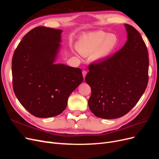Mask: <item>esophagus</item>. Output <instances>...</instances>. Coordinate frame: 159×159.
<instances>
[{"mask_svg":"<svg viewBox=\"0 0 159 159\" xmlns=\"http://www.w3.org/2000/svg\"><path fill=\"white\" fill-rule=\"evenodd\" d=\"M82 74H83V77H84V79L85 80V77L86 75V74H87V71H86L85 70H84L82 71Z\"/></svg>","mask_w":159,"mask_h":159,"instance_id":"1","label":"esophagus"}]
</instances>
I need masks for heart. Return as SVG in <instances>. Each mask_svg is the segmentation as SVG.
Instances as JSON below:
<instances>
[{"mask_svg": "<svg viewBox=\"0 0 159 159\" xmlns=\"http://www.w3.org/2000/svg\"><path fill=\"white\" fill-rule=\"evenodd\" d=\"M117 44V38L113 34L97 31L85 34L80 38L77 49L81 55L91 54L94 62L102 61L111 54Z\"/></svg>", "mask_w": 159, "mask_h": 159, "instance_id": "b5f03b06", "label": "heart"}]
</instances>
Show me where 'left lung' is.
<instances>
[{
	"label": "left lung",
	"instance_id": "left-lung-1",
	"mask_svg": "<svg viewBox=\"0 0 159 159\" xmlns=\"http://www.w3.org/2000/svg\"><path fill=\"white\" fill-rule=\"evenodd\" d=\"M125 26V44L113 56L91 64L85 78L91 89L89 107L99 118L123 117L137 104L147 86V48L135 28L127 24Z\"/></svg>",
	"mask_w": 159,
	"mask_h": 159
}]
</instances>
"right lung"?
I'll return each instance as SVG.
<instances>
[{"label": "right lung", "instance_id": "1", "mask_svg": "<svg viewBox=\"0 0 159 159\" xmlns=\"http://www.w3.org/2000/svg\"><path fill=\"white\" fill-rule=\"evenodd\" d=\"M61 32L44 26L33 28L13 54L14 92L22 106L39 118L63 112L70 95L83 81L81 69L54 64Z\"/></svg>", "mask_w": 159, "mask_h": 159}]
</instances>
